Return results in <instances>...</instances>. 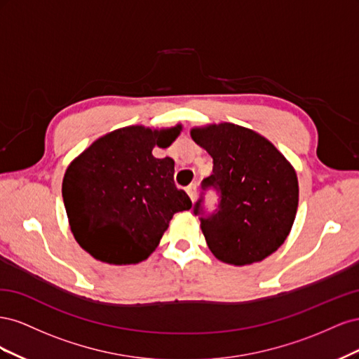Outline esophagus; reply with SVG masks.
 Here are the masks:
<instances>
[{
  "label": "esophagus",
  "instance_id": "34e87169",
  "mask_svg": "<svg viewBox=\"0 0 359 359\" xmlns=\"http://www.w3.org/2000/svg\"><path fill=\"white\" fill-rule=\"evenodd\" d=\"M187 194L190 196L191 202H194V199H196V194H198V186L196 184H190V186L186 189Z\"/></svg>",
  "mask_w": 359,
  "mask_h": 359
}]
</instances>
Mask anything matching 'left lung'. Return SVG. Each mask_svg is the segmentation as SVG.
Returning a JSON list of instances; mask_svg holds the SVG:
<instances>
[{"instance_id":"left-lung-1","label":"left lung","mask_w":359,"mask_h":359,"mask_svg":"<svg viewBox=\"0 0 359 359\" xmlns=\"http://www.w3.org/2000/svg\"><path fill=\"white\" fill-rule=\"evenodd\" d=\"M212 157V175L202 187L220 191L219 211L201 219L211 253L224 264L260 262L285 243L298 210V177L266 137L232 123L190 130ZM201 211V201L194 214Z\"/></svg>"}]
</instances>
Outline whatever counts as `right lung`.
<instances>
[{"label": "right lung", "mask_w": 359, "mask_h": 359, "mask_svg": "<svg viewBox=\"0 0 359 359\" xmlns=\"http://www.w3.org/2000/svg\"><path fill=\"white\" fill-rule=\"evenodd\" d=\"M182 130L128 126L116 128L76 157L64 173L62 199L74 240L111 265L145 260L157 248L175 212L191 201L173 182L175 161L156 158Z\"/></svg>", "instance_id": "obj_1"}]
</instances>
